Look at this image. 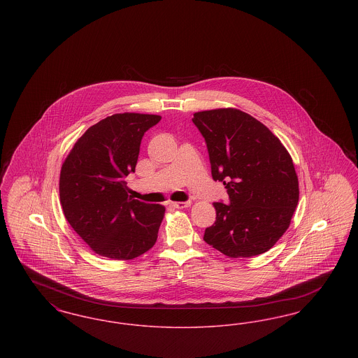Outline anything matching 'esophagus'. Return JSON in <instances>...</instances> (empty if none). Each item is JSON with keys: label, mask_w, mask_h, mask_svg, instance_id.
Listing matches in <instances>:
<instances>
[{"label": "esophagus", "mask_w": 358, "mask_h": 358, "mask_svg": "<svg viewBox=\"0 0 358 358\" xmlns=\"http://www.w3.org/2000/svg\"><path fill=\"white\" fill-rule=\"evenodd\" d=\"M192 204V201L189 200V201H178V203H171V205L174 206V208H177V209H182V208H187V206H190Z\"/></svg>", "instance_id": "34e87169"}]
</instances>
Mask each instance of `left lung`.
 <instances>
[{
  "mask_svg": "<svg viewBox=\"0 0 358 358\" xmlns=\"http://www.w3.org/2000/svg\"><path fill=\"white\" fill-rule=\"evenodd\" d=\"M193 117L204 136L212 177L229 196V204H213L216 222L205 229V243L229 257L268 251L289 228L299 200L289 152L268 127L236 108Z\"/></svg>",
  "mask_w": 358,
  "mask_h": 358,
  "instance_id": "obj_1",
  "label": "left lung"
}]
</instances>
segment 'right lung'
Segmentation results:
<instances>
[{
	"instance_id": "right-lung-1",
	"label": "right lung",
	"mask_w": 358,
	"mask_h": 358,
	"mask_svg": "<svg viewBox=\"0 0 358 358\" xmlns=\"http://www.w3.org/2000/svg\"><path fill=\"white\" fill-rule=\"evenodd\" d=\"M159 115L114 114L78 139L60 171V204L73 231L98 255L130 260L149 251L165 206L129 196L143 134Z\"/></svg>"
}]
</instances>
